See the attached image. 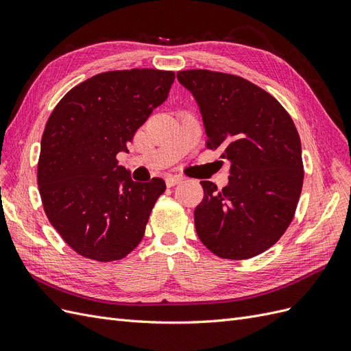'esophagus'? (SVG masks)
Returning a JSON list of instances; mask_svg holds the SVG:
<instances>
[{"instance_id": "esophagus-1", "label": "esophagus", "mask_w": 351, "mask_h": 351, "mask_svg": "<svg viewBox=\"0 0 351 351\" xmlns=\"http://www.w3.org/2000/svg\"><path fill=\"white\" fill-rule=\"evenodd\" d=\"M180 182H182V177H178V176H169L165 178V183L168 187H173V186L178 184Z\"/></svg>"}]
</instances>
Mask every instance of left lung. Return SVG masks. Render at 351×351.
Masks as SVG:
<instances>
[{
  "instance_id": "8db88e82",
  "label": "left lung",
  "mask_w": 351,
  "mask_h": 351,
  "mask_svg": "<svg viewBox=\"0 0 351 351\" xmlns=\"http://www.w3.org/2000/svg\"><path fill=\"white\" fill-rule=\"evenodd\" d=\"M177 79L199 105L206 147L231 162L222 190L200 182L197 236L222 259L256 256L293 221L304 177L300 136L282 105L246 79L210 70L178 71Z\"/></svg>"
}]
</instances>
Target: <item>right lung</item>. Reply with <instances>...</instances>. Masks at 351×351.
Masks as SVG:
<instances>
[{"label": "right lung", "instance_id": "right-lung-1", "mask_svg": "<svg viewBox=\"0 0 351 351\" xmlns=\"http://www.w3.org/2000/svg\"><path fill=\"white\" fill-rule=\"evenodd\" d=\"M174 79V71L154 69L99 73L51 112L40 141L39 193L51 226L80 256L119 261L142 241L165 182H133L117 154L127 152Z\"/></svg>", "mask_w": 351, "mask_h": 351}]
</instances>
